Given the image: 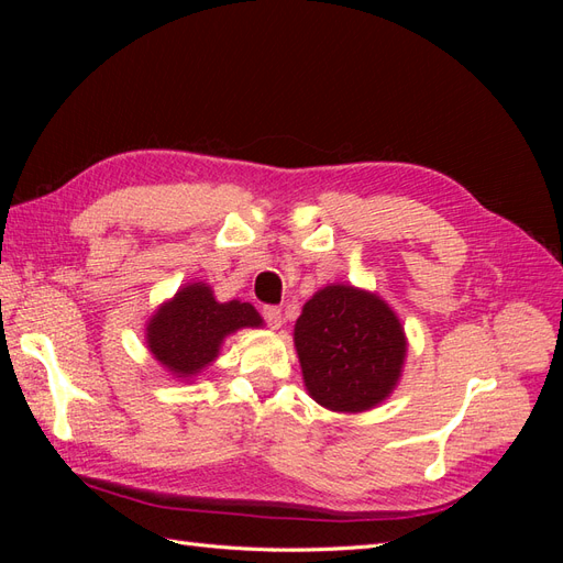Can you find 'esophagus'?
<instances>
[{"label": "esophagus", "mask_w": 563, "mask_h": 563, "mask_svg": "<svg viewBox=\"0 0 563 563\" xmlns=\"http://www.w3.org/2000/svg\"><path fill=\"white\" fill-rule=\"evenodd\" d=\"M261 314L267 321L269 329H279L282 327V310L275 308V305H265V308L261 310Z\"/></svg>", "instance_id": "1"}]
</instances>
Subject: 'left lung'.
Here are the masks:
<instances>
[{"mask_svg":"<svg viewBox=\"0 0 563 563\" xmlns=\"http://www.w3.org/2000/svg\"><path fill=\"white\" fill-rule=\"evenodd\" d=\"M294 343L310 397L340 413L383 404L406 360V335L395 310L350 284L323 286L302 305Z\"/></svg>","mask_w":563,"mask_h":563,"instance_id":"1","label":"left lung"}]
</instances>
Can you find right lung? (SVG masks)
I'll list each match as a JSON object with an SVG mask.
<instances>
[{
	"mask_svg": "<svg viewBox=\"0 0 563 563\" xmlns=\"http://www.w3.org/2000/svg\"><path fill=\"white\" fill-rule=\"evenodd\" d=\"M244 327H263V317L242 300L218 302L211 286L195 282L164 302L147 321V347L176 378H195L220 352L223 340Z\"/></svg>",
	"mask_w": 563,
	"mask_h": 563,
	"instance_id": "obj_1",
	"label": "right lung"
}]
</instances>
